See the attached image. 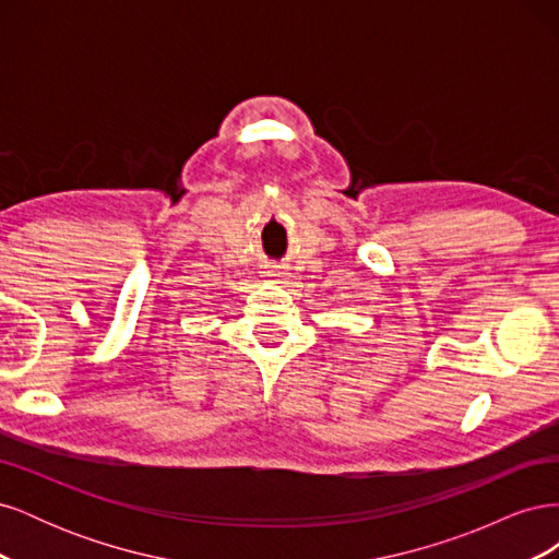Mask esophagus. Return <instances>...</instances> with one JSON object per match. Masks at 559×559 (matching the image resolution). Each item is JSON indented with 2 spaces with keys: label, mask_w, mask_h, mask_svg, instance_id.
Instances as JSON below:
<instances>
[{
  "label": "esophagus",
  "mask_w": 559,
  "mask_h": 559,
  "mask_svg": "<svg viewBox=\"0 0 559 559\" xmlns=\"http://www.w3.org/2000/svg\"><path fill=\"white\" fill-rule=\"evenodd\" d=\"M267 277H273V280H282V277H284V273H282L280 267H270V270H267Z\"/></svg>",
  "instance_id": "esophagus-1"
}]
</instances>
